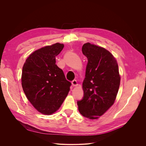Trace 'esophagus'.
<instances>
[{"label":"esophagus","mask_w":146,"mask_h":146,"mask_svg":"<svg viewBox=\"0 0 146 146\" xmlns=\"http://www.w3.org/2000/svg\"><path fill=\"white\" fill-rule=\"evenodd\" d=\"M72 85L73 86H77L78 85V83H77V80H74L72 82Z\"/></svg>","instance_id":"1"}]
</instances>
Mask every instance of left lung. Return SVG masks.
<instances>
[{"label":"left lung","mask_w":146,"mask_h":146,"mask_svg":"<svg viewBox=\"0 0 146 146\" xmlns=\"http://www.w3.org/2000/svg\"><path fill=\"white\" fill-rule=\"evenodd\" d=\"M82 50L88 64L82 85L84 96L77 102L78 108L83 116L96 119L114 104L121 76L116 58L106 48L86 42Z\"/></svg>","instance_id":"8db88e82"}]
</instances>
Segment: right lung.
I'll use <instances>...</instances> for the list:
<instances>
[{
  "label": "right lung",
  "mask_w": 146,
  "mask_h": 146,
  "mask_svg": "<svg viewBox=\"0 0 146 146\" xmlns=\"http://www.w3.org/2000/svg\"><path fill=\"white\" fill-rule=\"evenodd\" d=\"M64 46L56 42L39 48L29 56L23 68L24 93L33 107L45 115H51L60 108L71 85L56 64V56Z\"/></svg>",
  "instance_id": "right-lung-1"
}]
</instances>
